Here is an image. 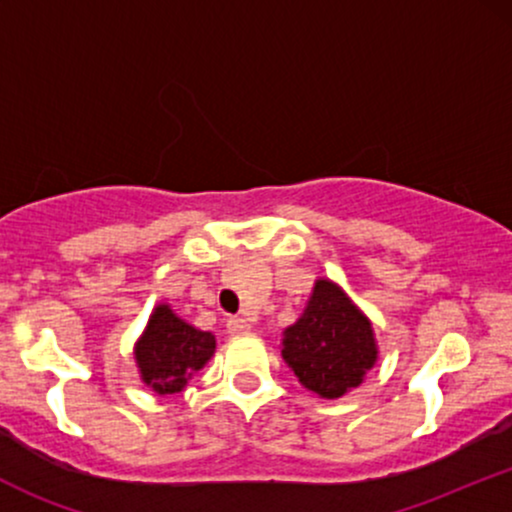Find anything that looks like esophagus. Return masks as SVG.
I'll return each instance as SVG.
<instances>
[{
    "label": "esophagus",
    "instance_id": "esophagus-1",
    "mask_svg": "<svg viewBox=\"0 0 512 512\" xmlns=\"http://www.w3.org/2000/svg\"><path fill=\"white\" fill-rule=\"evenodd\" d=\"M250 327V320H245V317H231V320L226 322L228 334H245L250 332Z\"/></svg>",
    "mask_w": 512,
    "mask_h": 512
}]
</instances>
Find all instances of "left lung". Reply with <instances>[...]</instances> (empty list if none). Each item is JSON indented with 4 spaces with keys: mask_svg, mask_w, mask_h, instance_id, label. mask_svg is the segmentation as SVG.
Segmentation results:
<instances>
[{
    "mask_svg": "<svg viewBox=\"0 0 512 512\" xmlns=\"http://www.w3.org/2000/svg\"><path fill=\"white\" fill-rule=\"evenodd\" d=\"M281 356L303 387L337 399L363 383L378 361L373 325L330 279H317L303 315L286 327Z\"/></svg>",
    "mask_w": 512,
    "mask_h": 512,
    "instance_id": "1",
    "label": "left lung"
}]
</instances>
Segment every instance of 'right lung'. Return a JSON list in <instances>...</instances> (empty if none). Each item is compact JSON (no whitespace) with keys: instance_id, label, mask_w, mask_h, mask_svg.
Instances as JSON below:
<instances>
[{"instance_id":"1","label":"right lung","mask_w":512,"mask_h":512,"mask_svg":"<svg viewBox=\"0 0 512 512\" xmlns=\"http://www.w3.org/2000/svg\"><path fill=\"white\" fill-rule=\"evenodd\" d=\"M216 339L211 332H202L190 322L180 320L170 305H156L149 317V325L137 346V358L142 380L156 395H175L187 380L204 368L214 356Z\"/></svg>"}]
</instances>
